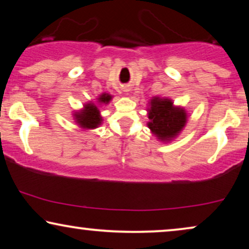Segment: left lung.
Wrapping results in <instances>:
<instances>
[{"instance_id": "left-lung-1", "label": "left lung", "mask_w": 249, "mask_h": 249, "mask_svg": "<svg viewBox=\"0 0 249 249\" xmlns=\"http://www.w3.org/2000/svg\"><path fill=\"white\" fill-rule=\"evenodd\" d=\"M148 128L161 142H170L180 134L187 122V112L175 107L170 98L153 97L149 102Z\"/></svg>"}]
</instances>
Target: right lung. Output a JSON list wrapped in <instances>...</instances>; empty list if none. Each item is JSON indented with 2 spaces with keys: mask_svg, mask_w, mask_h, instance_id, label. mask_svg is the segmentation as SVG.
I'll return each mask as SVG.
<instances>
[{
  "mask_svg": "<svg viewBox=\"0 0 249 249\" xmlns=\"http://www.w3.org/2000/svg\"><path fill=\"white\" fill-rule=\"evenodd\" d=\"M112 100V96L110 94H102L100 97L97 98L98 103L100 104H107L108 102ZM74 115V120L79 127L83 129H95L102 124V117L100 114V110L94 103H87L85 104L83 110L79 112H76Z\"/></svg>",
  "mask_w": 249,
  "mask_h": 249,
  "instance_id": "obj_1",
  "label": "right lung"
}]
</instances>
